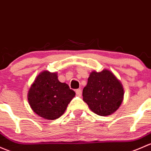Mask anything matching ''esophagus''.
<instances>
[{
  "label": "esophagus",
  "mask_w": 151,
  "mask_h": 151,
  "mask_svg": "<svg viewBox=\"0 0 151 151\" xmlns=\"http://www.w3.org/2000/svg\"><path fill=\"white\" fill-rule=\"evenodd\" d=\"M75 92H76V94H77V96H82V90H81V89H77V90H75Z\"/></svg>",
  "instance_id": "obj_1"
}]
</instances>
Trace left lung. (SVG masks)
I'll return each instance as SVG.
<instances>
[{
	"label": "left lung",
	"mask_w": 151,
	"mask_h": 151,
	"mask_svg": "<svg viewBox=\"0 0 151 151\" xmlns=\"http://www.w3.org/2000/svg\"><path fill=\"white\" fill-rule=\"evenodd\" d=\"M83 101L95 114L108 116L115 112L122 103L124 89L111 71H93L82 91Z\"/></svg>",
	"instance_id": "8db88e82"
}]
</instances>
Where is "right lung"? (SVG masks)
<instances>
[{
  "label": "right lung",
  "instance_id": "right-lung-1",
  "mask_svg": "<svg viewBox=\"0 0 151 151\" xmlns=\"http://www.w3.org/2000/svg\"><path fill=\"white\" fill-rule=\"evenodd\" d=\"M75 96L69 85L58 80L56 73L44 71L37 76L28 93L32 109L45 119H58Z\"/></svg>",
  "mask_w": 151,
  "mask_h": 151
}]
</instances>
